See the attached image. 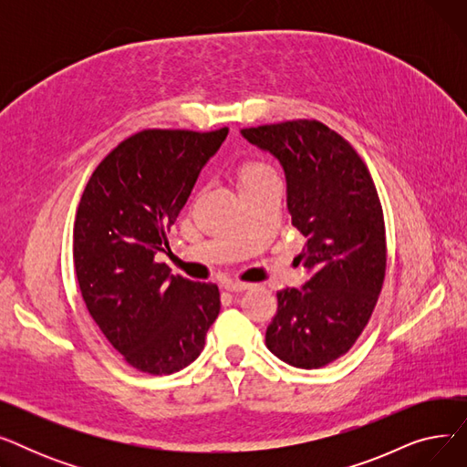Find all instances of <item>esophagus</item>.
Returning <instances> with one entry per match:
<instances>
[{"label":"esophagus","instance_id":"obj_1","mask_svg":"<svg viewBox=\"0 0 467 467\" xmlns=\"http://www.w3.org/2000/svg\"><path fill=\"white\" fill-rule=\"evenodd\" d=\"M250 287H252V284H246V282H234V280L225 282V289L231 293H240V291H246Z\"/></svg>","mask_w":467,"mask_h":467}]
</instances>
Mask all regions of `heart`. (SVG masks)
I'll return each instance as SVG.
<instances>
[{
  "label": "heart",
  "instance_id": "1",
  "mask_svg": "<svg viewBox=\"0 0 467 467\" xmlns=\"http://www.w3.org/2000/svg\"><path fill=\"white\" fill-rule=\"evenodd\" d=\"M268 176H273V171H271V168H268L266 164H263L259 161H248V162H244L238 168L236 182H238V187H242V185L259 182V180L268 178Z\"/></svg>",
  "mask_w": 467,
  "mask_h": 467
}]
</instances>
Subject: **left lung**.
I'll return each instance as SVG.
<instances>
[{"instance_id": "obj_1", "label": "left lung", "mask_w": 467, "mask_h": 467, "mask_svg": "<svg viewBox=\"0 0 467 467\" xmlns=\"http://www.w3.org/2000/svg\"><path fill=\"white\" fill-rule=\"evenodd\" d=\"M240 134L280 161L291 225L306 238L299 259L310 278L276 293L266 348L299 369H317L352 348L382 289L386 233L377 187L354 147L320 120Z\"/></svg>"}]
</instances>
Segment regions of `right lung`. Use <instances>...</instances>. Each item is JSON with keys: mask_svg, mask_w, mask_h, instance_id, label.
Listing matches in <instances>:
<instances>
[{"mask_svg": "<svg viewBox=\"0 0 467 467\" xmlns=\"http://www.w3.org/2000/svg\"><path fill=\"white\" fill-rule=\"evenodd\" d=\"M227 134L141 130L96 166L81 196L73 263L83 301L141 373L170 375L194 361L219 314L215 284L174 276L155 255Z\"/></svg>", "mask_w": 467, "mask_h": 467, "instance_id": "obj_1", "label": "right lung"}]
</instances>
